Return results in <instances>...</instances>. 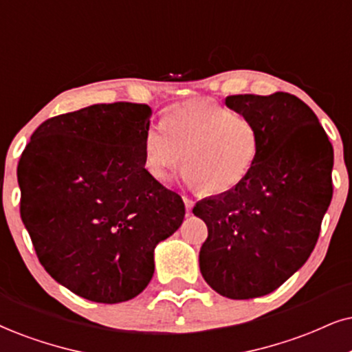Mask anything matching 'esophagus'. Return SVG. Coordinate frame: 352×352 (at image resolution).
Here are the masks:
<instances>
[{
	"instance_id": "34e87169",
	"label": "esophagus",
	"mask_w": 352,
	"mask_h": 352,
	"mask_svg": "<svg viewBox=\"0 0 352 352\" xmlns=\"http://www.w3.org/2000/svg\"><path fill=\"white\" fill-rule=\"evenodd\" d=\"M184 206H186V214L190 215V212H192V207H194V202L190 201L189 197H184Z\"/></svg>"
}]
</instances>
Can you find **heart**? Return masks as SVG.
Here are the masks:
<instances>
[{"label":"heart","instance_id":"obj_1","mask_svg":"<svg viewBox=\"0 0 352 352\" xmlns=\"http://www.w3.org/2000/svg\"><path fill=\"white\" fill-rule=\"evenodd\" d=\"M142 150L143 166L156 181H168L184 160V179L219 196L238 188L253 171L259 132L248 117L192 99L169 107L162 125H150Z\"/></svg>","mask_w":352,"mask_h":352}]
</instances>
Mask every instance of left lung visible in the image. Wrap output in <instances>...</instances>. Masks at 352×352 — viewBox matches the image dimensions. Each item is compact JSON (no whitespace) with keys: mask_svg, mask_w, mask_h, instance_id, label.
<instances>
[{"mask_svg":"<svg viewBox=\"0 0 352 352\" xmlns=\"http://www.w3.org/2000/svg\"><path fill=\"white\" fill-rule=\"evenodd\" d=\"M225 104L258 129V162L238 188L192 212L209 228L202 277L220 296L246 300L274 292L314 251L333 197V146L294 94H236Z\"/></svg>","mask_w":352,"mask_h":352,"instance_id":"8db88e82","label":"left lung"}]
</instances>
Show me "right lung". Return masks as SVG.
Returning a JSON list of instances; mask_svg holds the SVG:
<instances>
[{
	"label": "right lung",
	"instance_id": "right-lung-1",
	"mask_svg": "<svg viewBox=\"0 0 352 352\" xmlns=\"http://www.w3.org/2000/svg\"><path fill=\"white\" fill-rule=\"evenodd\" d=\"M146 104H94L37 127L17 166L21 219L49 274L99 303L137 297L155 248L184 220V202L143 166Z\"/></svg>",
	"mask_w": 352,
	"mask_h": 352
}]
</instances>
